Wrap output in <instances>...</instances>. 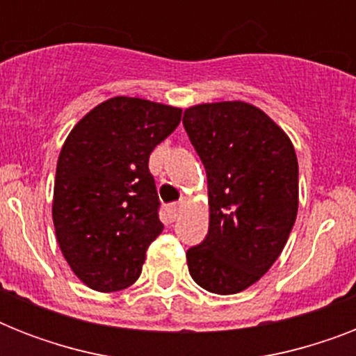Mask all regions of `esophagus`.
<instances>
[{"label":"esophagus","instance_id":"1","mask_svg":"<svg viewBox=\"0 0 356 356\" xmlns=\"http://www.w3.org/2000/svg\"><path fill=\"white\" fill-rule=\"evenodd\" d=\"M181 207H183V201H177V203H170V205L166 207V214L170 220H175V218L179 216V212H181Z\"/></svg>","mask_w":356,"mask_h":356}]
</instances>
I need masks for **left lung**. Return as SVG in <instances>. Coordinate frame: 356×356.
<instances>
[{"instance_id": "obj_1", "label": "left lung", "mask_w": 356, "mask_h": 356, "mask_svg": "<svg viewBox=\"0 0 356 356\" xmlns=\"http://www.w3.org/2000/svg\"><path fill=\"white\" fill-rule=\"evenodd\" d=\"M183 125L209 184V234L186 251L188 271L212 293H238L259 281L286 245L299 207L292 140L245 102L201 103Z\"/></svg>"}]
</instances>
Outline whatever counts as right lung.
Instances as JSON below:
<instances>
[{"label": "right lung", "instance_id": "add662e5", "mask_svg": "<svg viewBox=\"0 0 356 356\" xmlns=\"http://www.w3.org/2000/svg\"><path fill=\"white\" fill-rule=\"evenodd\" d=\"M183 108L116 96L70 131L57 162L53 225L75 275L97 292H118L142 273L162 233L151 151L181 122Z\"/></svg>", "mask_w": 356, "mask_h": 356}]
</instances>
